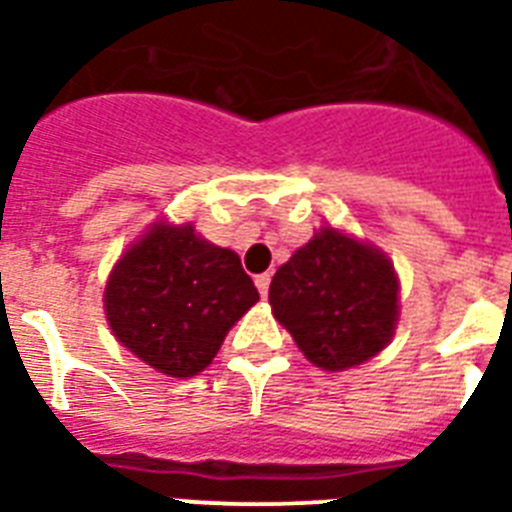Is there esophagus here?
Returning a JSON list of instances; mask_svg holds the SVG:
<instances>
[{
  "label": "esophagus",
  "instance_id": "esophagus-1",
  "mask_svg": "<svg viewBox=\"0 0 512 512\" xmlns=\"http://www.w3.org/2000/svg\"><path fill=\"white\" fill-rule=\"evenodd\" d=\"M255 287L260 295H268V287H271V276L268 273H260V276H255Z\"/></svg>",
  "mask_w": 512,
  "mask_h": 512
}]
</instances>
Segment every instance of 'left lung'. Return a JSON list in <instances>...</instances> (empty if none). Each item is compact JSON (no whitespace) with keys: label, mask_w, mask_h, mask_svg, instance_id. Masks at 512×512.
Returning <instances> with one entry per match:
<instances>
[{"label":"left lung","mask_w":512,"mask_h":512,"mask_svg":"<svg viewBox=\"0 0 512 512\" xmlns=\"http://www.w3.org/2000/svg\"><path fill=\"white\" fill-rule=\"evenodd\" d=\"M268 300L311 364L342 372L396 332L398 276L382 249L327 225L276 271Z\"/></svg>","instance_id":"8db88e82"}]
</instances>
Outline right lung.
<instances>
[{
	"label": "right lung",
	"instance_id": "right-lung-1",
	"mask_svg": "<svg viewBox=\"0 0 512 512\" xmlns=\"http://www.w3.org/2000/svg\"><path fill=\"white\" fill-rule=\"evenodd\" d=\"M257 300L236 252L162 220L124 252L103 295L116 340L170 377L207 369Z\"/></svg>",
	"mask_w": 512,
	"mask_h": 512
}]
</instances>
